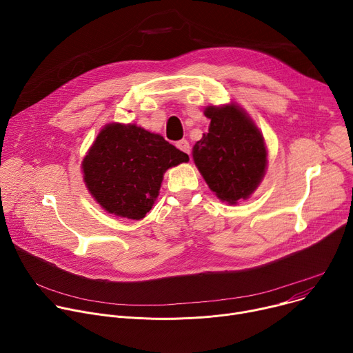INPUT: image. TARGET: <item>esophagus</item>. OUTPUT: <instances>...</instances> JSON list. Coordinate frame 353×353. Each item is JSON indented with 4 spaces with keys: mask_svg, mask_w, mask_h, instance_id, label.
Masks as SVG:
<instances>
[{
    "mask_svg": "<svg viewBox=\"0 0 353 353\" xmlns=\"http://www.w3.org/2000/svg\"><path fill=\"white\" fill-rule=\"evenodd\" d=\"M176 146L180 149V150H183V152H185V154H188L190 155V152H191V148H190V143H188V141L187 139H180V141H177L176 142Z\"/></svg>",
    "mask_w": 353,
    "mask_h": 353,
    "instance_id": "34e87169",
    "label": "esophagus"
}]
</instances>
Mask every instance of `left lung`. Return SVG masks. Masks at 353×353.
<instances>
[{
  "instance_id": "8db88e82",
  "label": "left lung",
  "mask_w": 353,
  "mask_h": 353,
  "mask_svg": "<svg viewBox=\"0 0 353 353\" xmlns=\"http://www.w3.org/2000/svg\"><path fill=\"white\" fill-rule=\"evenodd\" d=\"M210 130L192 148V159L210 188L229 204L253 192L264 177L267 149L254 123L236 105L210 106Z\"/></svg>"
}]
</instances>
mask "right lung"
I'll return each mask as SVG.
<instances>
[{"instance_id":"right-lung-1","label":"right lung","mask_w":353,"mask_h":353,"mask_svg":"<svg viewBox=\"0 0 353 353\" xmlns=\"http://www.w3.org/2000/svg\"><path fill=\"white\" fill-rule=\"evenodd\" d=\"M188 155L135 124H109L83 158V180L109 214L142 219L159 194L163 173Z\"/></svg>"}]
</instances>
